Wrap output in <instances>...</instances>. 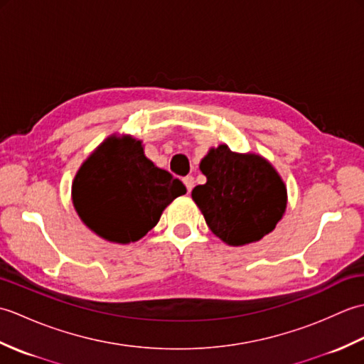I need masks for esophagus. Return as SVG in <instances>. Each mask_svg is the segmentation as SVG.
Listing matches in <instances>:
<instances>
[{
    "label": "esophagus",
    "mask_w": 364,
    "mask_h": 364,
    "mask_svg": "<svg viewBox=\"0 0 364 364\" xmlns=\"http://www.w3.org/2000/svg\"><path fill=\"white\" fill-rule=\"evenodd\" d=\"M183 183H184V186H186L188 192H191V191H192V188H194V178H192L191 175L184 176V178H183Z\"/></svg>",
    "instance_id": "1"
}]
</instances>
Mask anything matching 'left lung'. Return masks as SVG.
<instances>
[{"label":"left lung","instance_id":"1","mask_svg":"<svg viewBox=\"0 0 364 364\" xmlns=\"http://www.w3.org/2000/svg\"><path fill=\"white\" fill-rule=\"evenodd\" d=\"M200 170L206 183L194 188L192 200L215 236L239 247L274 231L288 196L282 176L267 159L231 151L223 144L208 151Z\"/></svg>","mask_w":364,"mask_h":364}]
</instances>
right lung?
Listing matches in <instances>:
<instances>
[{
	"label": "right lung",
	"instance_id": "1",
	"mask_svg": "<svg viewBox=\"0 0 364 364\" xmlns=\"http://www.w3.org/2000/svg\"><path fill=\"white\" fill-rule=\"evenodd\" d=\"M186 194L184 184L144 154L142 142L111 136L82 162L72 186L76 213L100 237L129 244L159 222L162 211Z\"/></svg>",
	"mask_w": 364,
	"mask_h": 364
}]
</instances>
